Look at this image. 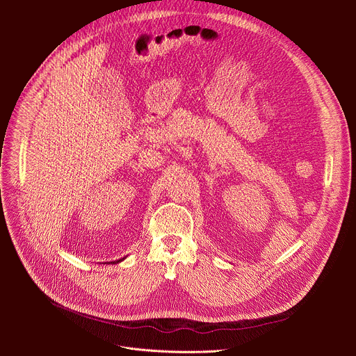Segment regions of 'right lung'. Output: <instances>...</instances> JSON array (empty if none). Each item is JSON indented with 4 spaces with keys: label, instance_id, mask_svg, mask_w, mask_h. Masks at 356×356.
<instances>
[{
    "label": "right lung",
    "instance_id": "obj_1",
    "mask_svg": "<svg viewBox=\"0 0 356 356\" xmlns=\"http://www.w3.org/2000/svg\"><path fill=\"white\" fill-rule=\"evenodd\" d=\"M117 262H120V261H117Z\"/></svg>",
    "mask_w": 356,
    "mask_h": 356
}]
</instances>
